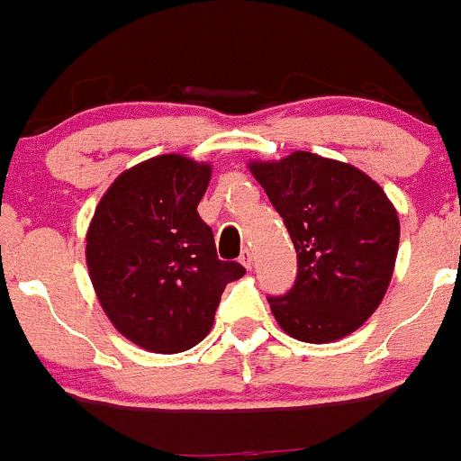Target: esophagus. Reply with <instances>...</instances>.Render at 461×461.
I'll return each mask as SVG.
<instances>
[{
    "label": "esophagus",
    "instance_id": "esophagus-1",
    "mask_svg": "<svg viewBox=\"0 0 461 461\" xmlns=\"http://www.w3.org/2000/svg\"><path fill=\"white\" fill-rule=\"evenodd\" d=\"M240 265H245V267H252V263H254V257H252V252H249V249L248 248H245L243 249V252H240Z\"/></svg>",
    "mask_w": 461,
    "mask_h": 461
}]
</instances>
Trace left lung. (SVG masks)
<instances>
[{"label": "left lung", "instance_id": "1", "mask_svg": "<svg viewBox=\"0 0 461 461\" xmlns=\"http://www.w3.org/2000/svg\"><path fill=\"white\" fill-rule=\"evenodd\" d=\"M296 249V281L269 296L290 337L330 343L373 317L393 278L399 216L384 189L357 167L310 151L249 162Z\"/></svg>", "mask_w": 461, "mask_h": 461}]
</instances>
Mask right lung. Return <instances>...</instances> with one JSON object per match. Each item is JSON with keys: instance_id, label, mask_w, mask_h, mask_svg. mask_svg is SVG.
Segmentation results:
<instances>
[{"instance_id": "right-lung-1", "label": "right lung", "mask_w": 461, "mask_h": 461, "mask_svg": "<svg viewBox=\"0 0 461 461\" xmlns=\"http://www.w3.org/2000/svg\"><path fill=\"white\" fill-rule=\"evenodd\" d=\"M212 167L165 153L122 171L97 203L86 231L93 290L122 337L176 355L201 343L227 283L245 274L216 254L196 207Z\"/></svg>"}]
</instances>
